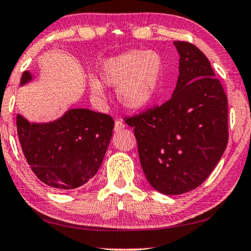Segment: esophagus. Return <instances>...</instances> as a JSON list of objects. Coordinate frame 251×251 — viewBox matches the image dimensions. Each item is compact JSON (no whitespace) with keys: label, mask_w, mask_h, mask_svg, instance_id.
I'll return each mask as SVG.
<instances>
[{"label":"esophagus","mask_w":251,"mask_h":251,"mask_svg":"<svg viewBox=\"0 0 251 251\" xmlns=\"http://www.w3.org/2000/svg\"><path fill=\"white\" fill-rule=\"evenodd\" d=\"M125 128V124L124 122L121 121V119H117V121L115 122V130L116 132H121L122 129Z\"/></svg>","instance_id":"obj_1"}]
</instances>
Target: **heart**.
<instances>
[{
	"mask_svg": "<svg viewBox=\"0 0 251 251\" xmlns=\"http://www.w3.org/2000/svg\"><path fill=\"white\" fill-rule=\"evenodd\" d=\"M162 74L161 56L153 50H142L108 58L99 69L100 80L110 87H117L119 102L129 110H142L155 101ZM101 82L96 77L90 80L92 96L98 99L106 96Z\"/></svg>",
	"mask_w": 251,
	"mask_h": 251,
	"instance_id": "b5f03b06",
	"label": "heart"
}]
</instances>
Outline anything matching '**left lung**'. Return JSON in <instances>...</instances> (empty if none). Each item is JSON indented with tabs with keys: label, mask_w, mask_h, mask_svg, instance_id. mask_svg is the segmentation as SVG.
<instances>
[{
	"label": "left lung",
	"mask_w": 251,
	"mask_h": 251,
	"mask_svg": "<svg viewBox=\"0 0 251 251\" xmlns=\"http://www.w3.org/2000/svg\"><path fill=\"white\" fill-rule=\"evenodd\" d=\"M174 45L179 76L170 100L126 119L145 177L164 195L203 184L227 144V99L211 63L195 45Z\"/></svg>",
	"instance_id": "8db88e82"
}]
</instances>
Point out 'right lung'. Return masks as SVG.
Masks as SVG:
<instances>
[{
    "instance_id": "obj_1",
    "label": "right lung",
    "mask_w": 251,
    "mask_h": 251,
    "mask_svg": "<svg viewBox=\"0 0 251 251\" xmlns=\"http://www.w3.org/2000/svg\"><path fill=\"white\" fill-rule=\"evenodd\" d=\"M32 80L25 71L20 85ZM109 115L75 108L48 123H30L17 115L22 152L33 174L45 185L69 190L87 184L98 173L113 136Z\"/></svg>"
}]
</instances>
